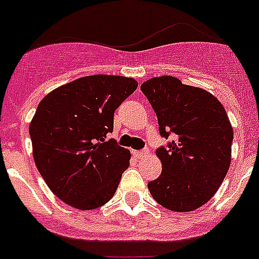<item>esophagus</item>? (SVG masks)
<instances>
[{
    "label": "esophagus",
    "mask_w": 259,
    "mask_h": 259,
    "mask_svg": "<svg viewBox=\"0 0 259 259\" xmlns=\"http://www.w3.org/2000/svg\"><path fill=\"white\" fill-rule=\"evenodd\" d=\"M132 153H134V155L137 158V159H141V158L146 157V155L149 154V152H148V150H134Z\"/></svg>",
    "instance_id": "1"
}]
</instances>
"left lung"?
Here are the masks:
<instances>
[{
	"label": "left lung",
	"mask_w": 259,
	"mask_h": 259,
	"mask_svg": "<svg viewBox=\"0 0 259 259\" xmlns=\"http://www.w3.org/2000/svg\"><path fill=\"white\" fill-rule=\"evenodd\" d=\"M141 91L154 109L159 134L175 140L155 154L162 163L150 194L172 211H193L207 202L231 163L233 130L223 105L211 93L174 76L146 80Z\"/></svg>",
	"instance_id": "obj_1"
}]
</instances>
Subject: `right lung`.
I'll return each mask as SVG.
<instances>
[{"label": "right lung", "instance_id": "right-lung-1", "mask_svg": "<svg viewBox=\"0 0 259 259\" xmlns=\"http://www.w3.org/2000/svg\"><path fill=\"white\" fill-rule=\"evenodd\" d=\"M136 88L132 77L91 75L38 104L29 124L33 159L53 193L70 206L92 210L113 198L131 153L107 135L114 111Z\"/></svg>", "mask_w": 259, "mask_h": 259}]
</instances>
